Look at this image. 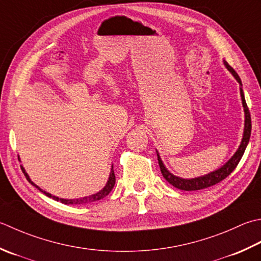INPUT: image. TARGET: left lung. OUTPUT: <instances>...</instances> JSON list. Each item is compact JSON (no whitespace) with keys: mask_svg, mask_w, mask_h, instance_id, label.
<instances>
[{"mask_svg":"<svg viewBox=\"0 0 261 261\" xmlns=\"http://www.w3.org/2000/svg\"><path fill=\"white\" fill-rule=\"evenodd\" d=\"M224 65L226 66V69L232 73V75L237 79V81L240 84V95H241L242 105H243V110H244V130H243V137H242L241 144H240L238 150L236 151V154L229 158V160L222 167H219L216 171L208 173V174H206V175L193 177V178H182V177H178L174 174H172V173L165 167L160 154H158V151L156 150L158 164H160L163 176H164L165 180L170 183V185H172L173 187H175L177 189H180V190H185V191L201 190V189H206V188H209L212 186H215L218 182L223 181L224 178L227 177L234 170H236V167L238 166L239 162L241 161V158L244 154V150H246V148L249 144L250 136H251V116H250V112H249V109H248L247 103H246V98H244V94L242 90V81H241V79H240L238 73L234 71L232 66L226 62V61H224Z\"/></svg>","mask_w":261,"mask_h":261,"instance_id":"8db88e82","label":"left lung"}]
</instances>
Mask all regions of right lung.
<instances>
[{
	"label": "right lung",
	"mask_w": 261,
	"mask_h": 261,
	"mask_svg": "<svg viewBox=\"0 0 261 261\" xmlns=\"http://www.w3.org/2000/svg\"><path fill=\"white\" fill-rule=\"evenodd\" d=\"M21 170L23 172V174L25 176V178L29 181V183H32V185L37 188L39 191H42L44 195H46L49 198L54 199V200L56 201H61L62 203H65V205H86V203H90V202H94V201H98L100 200V199L105 198L109 193L112 191V189L114 188V185H115V174H114V170H113V165H112V168H111V173H110V176H109V180H107V183L105 185V187L101 189L100 191H98L97 193H94V195H90V196H87V197H84V198H79V199H63V198H59L56 196H53L50 195V193L46 192L44 190H42L38 186H36L35 183L30 180L29 175L27 174V172H25V170L23 168V166H21Z\"/></svg>",
	"instance_id": "add662e5"
}]
</instances>
